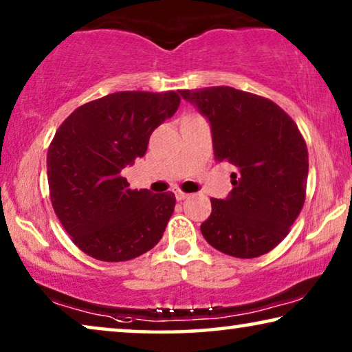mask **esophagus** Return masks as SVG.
Instances as JSON below:
<instances>
[{
  "label": "esophagus",
  "mask_w": 352,
  "mask_h": 352,
  "mask_svg": "<svg viewBox=\"0 0 352 352\" xmlns=\"http://www.w3.org/2000/svg\"><path fill=\"white\" fill-rule=\"evenodd\" d=\"M175 197H177V201H183V199L188 197V194L180 191V190H177V191H175Z\"/></svg>",
  "instance_id": "obj_1"
}]
</instances>
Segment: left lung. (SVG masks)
Here are the masks:
<instances>
[{
	"instance_id": "8db88e82",
	"label": "left lung",
	"mask_w": 352,
	"mask_h": 352,
	"mask_svg": "<svg viewBox=\"0 0 352 352\" xmlns=\"http://www.w3.org/2000/svg\"><path fill=\"white\" fill-rule=\"evenodd\" d=\"M178 93L208 120L214 160L235 167L229 196L210 199L204 239L240 259L269 253L305 202L308 150L297 124L270 99L232 87Z\"/></svg>"
}]
</instances>
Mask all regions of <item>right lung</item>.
Masks as SVG:
<instances>
[{"instance_id": "obj_1", "label": "right lung", "mask_w": 352, "mask_h": 352, "mask_svg": "<svg viewBox=\"0 0 352 352\" xmlns=\"http://www.w3.org/2000/svg\"><path fill=\"white\" fill-rule=\"evenodd\" d=\"M175 91H118L87 102L61 123L47 151L50 201L63 228L98 261L138 258L160 242L174 192L131 190L124 167L177 112Z\"/></svg>"}]
</instances>
